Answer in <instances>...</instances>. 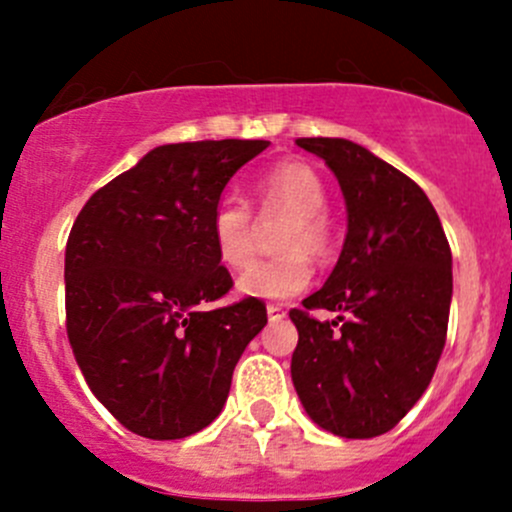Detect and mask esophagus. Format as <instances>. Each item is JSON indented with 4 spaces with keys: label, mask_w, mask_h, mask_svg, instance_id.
<instances>
[{
    "label": "esophagus",
    "mask_w": 512,
    "mask_h": 512,
    "mask_svg": "<svg viewBox=\"0 0 512 512\" xmlns=\"http://www.w3.org/2000/svg\"><path fill=\"white\" fill-rule=\"evenodd\" d=\"M285 314L287 312L280 307V304H267V317H270L272 322H275V319H282V317H285Z\"/></svg>",
    "instance_id": "34e87169"
}]
</instances>
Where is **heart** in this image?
<instances>
[{
    "mask_svg": "<svg viewBox=\"0 0 512 512\" xmlns=\"http://www.w3.org/2000/svg\"><path fill=\"white\" fill-rule=\"evenodd\" d=\"M257 208L262 218L285 215L277 230L275 257L257 260L237 280L240 292L257 299H289L312 282V260L332 250V225L327 205V185L312 165L302 160H282L257 178ZM210 240L223 265L240 270L255 255L257 225L252 208L242 198L223 195L210 215Z\"/></svg>",
    "mask_w": 512,
    "mask_h": 512,
    "instance_id": "obj_1",
    "label": "heart"
}]
</instances>
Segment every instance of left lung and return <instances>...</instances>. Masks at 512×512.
I'll return each mask as SVG.
<instances>
[{"mask_svg":"<svg viewBox=\"0 0 512 512\" xmlns=\"http://www.w3.org/2000/svg\"><path fill=\"white\" fill-rule=\"evenodd\" d=\"M297 146L337 175L349 225L329 280L289 312L294 389L324 431L374 438L421 399L446 347L451 247L431 200L394 165L344 138ZM312 308L340 317L319 323Z\"/></svg>","mask_w":512,"mask_h":512,"instance_id":"obj_1","label":"left lung"}]
</instances>
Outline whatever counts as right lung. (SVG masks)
Wrapping results in <instances>:
<instances>
[{
    "instance_id": "add662e5",
    "label": "right lung",
    "mask_w": 512,
    "mask_h": 512,
    "mask_svg": "<svg viewBox=\"0 0 512 512\" xmlns=\"http://www.w3.org/2000/svg\"><path fill=\"white\" fill-rule=\"evenodd\" d=\"M270 141L153 148L98 188L66 242V334L94 396L128 431L175 441L223 411L232 371L267 324L232 287L210 240L227 180Z\"/></svg>"
}]
</instances>
